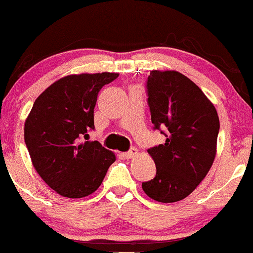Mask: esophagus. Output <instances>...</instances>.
I'll return each mask as SVG.
<instances>
[{"label": "esophagus", "mask_w": 253, "mask_h": 253, "mask_svg": "<svg viewBox=\"0 0 253 253\" xmlns=\"http://www.w3.org/2000/svg\"><path fill=\"white\" fill-rule=\"evenodd\" d=\"M136 153H137V150H136L135 148H131V149L129 150V152L123 153V158H126V159H131V158L135 157Z\"/></svg>", "instance_id": "1"}]
</instances>
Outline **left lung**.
Returning a JSON list of instances; mask_svg holds the SVG:
<instances>
[{"label": "left lung", "instance_id": "left-lung-1", "mask_svg": "<svg viewBox=\"0 0 253 253\" xmlns=\"http://www.w3.org/2000/svg\"><path fill=\"white\" fill-rule=\"evenodd\" d=\"M146 88L153 127L166 141L148 149L157 174L143 181L142 189L158 202H178L211 169L216 154L218 116L200 87L178 72L152 70Z\"/></svg>", "mask_w": 253, "mask_h": 253}]
</instances>
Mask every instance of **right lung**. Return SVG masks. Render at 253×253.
Listing matches in <instances>:
<instances>
[{"label":"right lung","mask_w":253,"mask_h":253,"mask_svg":"<svg viewBox=\"0 0 253 253\" xmlns=\"http://www.w3.org/2000/svg\"><path fill=\"white\" fill-rule=\"evenodd\" d=\"M116 73L80 74L59 79L33 104L25 123V143L36 171L59 195L86 197L103 183L116 161L112 152L88 140L100 89Z\"/></svg>","instance_id":"right-lung-1"}]
</instances>
